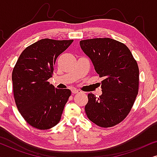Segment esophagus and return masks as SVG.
Returning a JSON list of instances; mask_svg holds the SVG:
<instances>
[{
    "label": "esophagus",
    "instance_id": "esophagus-1",
    "mask_svg": "<svg viewBox=\"0 0 157 157\" xmlns=\"http://www.w3.org/2000/svg\"><path fill=\"white\" fill-rule=\"evenodd\" d=\"M71 92L73 94H78V93H80V91H79V90H78V89H73L72 90H71Z\"/></svg>",
    "mask_w": 157,
    "mask_h": 157
}]
</instances>
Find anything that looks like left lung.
I'll list each match as a JSON object with an SVG mask.
<instances>
[{"instance_id":"1","label":"left lung","mask_w":157,"mask_h":157,"mask_svg":"<svg viewBox=\"0 0 157 157\" xmlns=\"http://www.w3.org/2000/svg\"><path fill=\"white\" fill-rule=\"evenodd\" d=\"M101 81L102 94H88L85 111L98 126L111 127L119 124L130 112L139 90V71L136 60L125 44L109 38L80 41Z\"/></svg>"}]
</instances>
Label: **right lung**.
<instances>
[{
	"mask_svg": "<svg viewBox=\"0 0 157 157\" xmlns=\"http://www.w3.org/2000/svg\"><path fill=\"white\" fill-rule=\"evenodd\" d=\"M73 40L44 38L21 53L12 73L13 89L19 112L28 124L38 129H48L61 120L71 96L69 89H58L48 80L58 56Z\"/></svg>",
	"mask_w": 157,
	"mask_h": 157,
	"instance_id": "right-lung-1",
	"label": "right lung"
}]
</instances>
